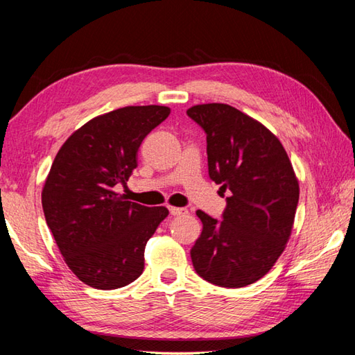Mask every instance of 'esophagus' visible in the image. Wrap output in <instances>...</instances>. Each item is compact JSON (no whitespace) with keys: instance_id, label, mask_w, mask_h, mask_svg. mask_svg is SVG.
I'll list each match as a JSON object with an SVG mask.
<instances>
[{"instance_id":"1","label":"esophagus","mask_w":355,"mask_h":355,"mask_svg":"<svg viewBox=\"0 0 355 355\" xmlns=\"http://www.w3.org/2000/svg\"><path fill=\"white\" fill-rule=\"evenodd\" d=\"M169 212H171L172 215H184V214H187V209H184V207L169 206Z\"/></svg>"}]
</instances>
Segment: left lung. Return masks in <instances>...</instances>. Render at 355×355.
<instances>
[{"label":"left lung","mask_w":355,"mask_h":355,"mask_svg":"<svg viewBox=\"0 0 355 355\" xmlns=\"http://www.w3.org/2000/svg\"><path fill=\"white\" fill-rule=\"evenodd\" d=\"M206 132L212 182L229 191L223 220L197 211L203 231L191 249L196 272L221 288L248 286L286 248L298 205V180L272 132L223 103L187 109Z\"/></svg>","instance_id":"left-lung-1"}]
</instances>
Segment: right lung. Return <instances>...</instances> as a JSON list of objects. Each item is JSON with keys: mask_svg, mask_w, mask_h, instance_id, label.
I'll list each match as a JSON object with an SVG mask.
<instances>
[{"mask_svg": "<svg viewBox=\"0 0 355 355\" xmlns=\"http://www.w3.org/2000/svg\"><path fill=\"white\" fill-rule=\"evenodd\" d=\"M166 106H126L87 121L61 146L41 192L46 223L69 269L95 289H116L144 269V248L168 217L115 192L137 168L149 132Z\"/></svg>", "mask_w": 355, "mask_h": 355, "instance_id": "add662e5", "label": "right lung"}]
</instances>
